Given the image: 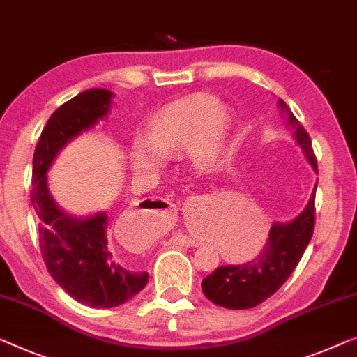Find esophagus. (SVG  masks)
Masks as SVG:
<instances>
[{
	"label": "esophagus",
	"mask_w": 357,
	"mask_h": 357,
	"mask_svg": "<svg viewBox=\"0 0 357 357\" xmlns=\"http://www.w3.org/2000/svg\"><path fill=\"white\" fill-rule=\"evenodd\" d=\"M175 241H177V245H182V246H199V243L195 238H190V236H185V235H177L175 236Z\"/></svg>",
	"instance_id": "34e87169"
}]
</instances>
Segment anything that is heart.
Returning <instances> with one entry per match:
<instances>
[{"label": "heart", "instance_id": "b5f03b06", "mask_svg": "<svg viewBox=\"0 0 357 357\" xmlns=\"http://www.w3.org/2000/svg\"><path fill=\"white\" fill-rule=\"evenodd\" d=\"M234 130V114L215 96L196 95L164 107L149 119L144 140L137 138L128 148V164L142 174L158 167L161 156L169 158L187 151L191 164L201 170H214L225 161ZM256 248L264 245L268 225L261 217H243L231 234V243L251 246L259 235Z\"/></svg>", "mask_w": 357, "mask_h": 357}]
</instances>
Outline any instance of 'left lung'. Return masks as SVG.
<instances>
[{"label": "left lung", "mask_w": 357, "mask_h": 357, "mask_svg": "<svg viewBox=\"0 0 357 357\" xmlns=\"http://www.w3.org/2000/svg\"><path fill=\"white\" fill-rule=\"evenodd\" d=\"M278 106L283 114L288 116L287 122L293 128L294 140L317 174V159L312 151L311 138L293 116L285 101L278 100ZM316 190L317 183L306 208L294 219L275 222L271 227L268 240L259 256L246 264L217 267L211 275L206 277L201 283L206 298L217 306L227 309H250L272 296L291 275L312 238L316 222Z\"/></svg>", "instance_id": "1"}]
</instances>
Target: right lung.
<instances>
[{"mask_svg": "<svg viewBox=\"0 0 357 357\" xmlns=\"http://www.w3.org/2000/svg\"><path fill=\"white\" fill-rule=\"evenodd\" d=\"M114 93L91 89L53 112L33 154L32 199L38 215L40 250L50 275L75 301L90 307H116L146 287L149 273L112 250L105 211L86 217L64 213L48 188V170L72 140L109 114Z\"/></svg>", "mask_w": 357, "mask_h": 357, "instance_id": "obj_1", "label": "right lung"}]
</instances>
